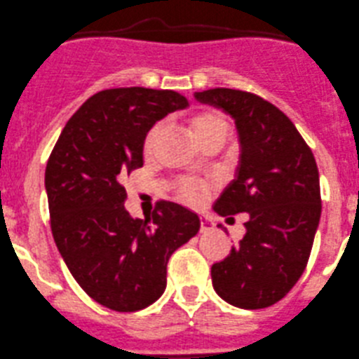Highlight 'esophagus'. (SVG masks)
Masks as SVG:
<instances>
[{"mask_svg": "<svg viewBox=\"0 0 359 359\" xmlns=\"http://www.w3.org/2000/svg\"><path fill=\"white\" fill-rule=\"evenodd\" d=\"M211 229H213V224H211L210 218L201 217V233H208V231H211Z\"/></svg>", "mask_w": 359, "mask_h": 359, "instance_id": "esophagus-1", "label": "esophagus"}]
</instances>
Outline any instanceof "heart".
<instances>
[{
    "instance_id": "obj_1",
    "label": "heart",
    "mask_w": 359,
    "mask_h": 359,
    "mask_svg": "<svg viewBox=\"0 0 359 359\" xmlns=\"http://www.w3.org/2000/svg\"><path fill=\"white\" fill-rule=\"evenodd\" d=\"M163 126L155 125L151 126V130L146 134L144 139V153H151L155 149L156 141H158L160 134H162ZM190 128H192V134L196 137L197 142H203L204 139L213 137L218 134H227L229 135V121L217 111H203L199 114L194 116L192 123H190ZM177 196L180 199L185 201L187 204H192L197 206L204 201L208 194V185L203 182H197V180H182L177 183Z\"/></svg>"
}]
</instances>
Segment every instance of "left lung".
Returning a JSON list of instances; mask_svg holds the SVG:
<instances>
[{
	"mask_svg": "<svg viewBox=\"0 0 359 359\" xmlns=\"http://www.w3.org/2000/svg\"><path fill=\"white\" fill-rule=\"evenodd\" d=\"M194 97L234 119L240 141L234 180L213 210L248 213L247 233L211 266V282L238 309H266L284 298L305 271L320 220L319 170L291 119L254 93L229 88Z\"/></svg>",
	"mask_w": 359,
	"mask_h": 359,
	"instance_id": "left-lung-1",
	"label": "left lung"
}]
</instances>
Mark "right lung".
<instances>
[{
    "label": "right lung",
    "instance_id": "obj_1",
    "mask_svg": "<svg viewBox=\"0 0 359 359\" xmlns=\"http://www.w3.org/2000/svg\"><path fill=\"white\" fill-rule=\"evenodd\" d=\"M189 105L172 90L114 88L88 98L65 125L46 169L50 229L72 276L116 312L155 303L167 285V261L199 233L197 213L156 204L149 217L125 210L123 176L142 167L146 134Z\"/></svg>",
    "mask_w": 359,
    "mask_h": 359
}]
</instances>
